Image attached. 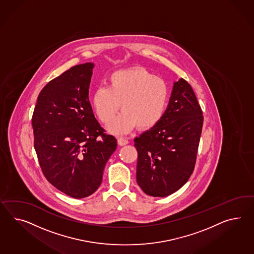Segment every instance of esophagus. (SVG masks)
I'll return each instance as SVG.
<instances>
[{"instance_id":"obj_1","label":"esophagus","mask_w":254,"mask_h":254,"mask_svg":"<svg viewBox=\"0 0 254 254\" xmlns=\"http://www.w3.org/2000/svg\"><path fill=\"white\" fill-rule=\"evenodd\" d=\"M118 142L120 146H125L128 143V140H127V138H126L124 136H119L118 138Z\"/></svg>"}]
</instances>
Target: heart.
<instances>
[{
  "label": "heart",
  "instance_id": "obj_1",
  "mask_svg": "<svg viewBox=\"0 0 254 254\" xmlns=\"http://www.w3.org/2000/svg\"><path fill=\"white\" fill-rule=\"evenodd\" d=\"M170 96L167 82L147 69L130 68L113 72L108 86L96 88L93 105L103 123H109L120 106L123 110L109 125L117 135L129 132L136 126L148 129L163 118Z\"/></svg>",
  "mask_w": 254,
  "mask_h": 254
}]
</instances>
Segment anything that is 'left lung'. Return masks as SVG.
Masks as SVG:
<instances>
[{
	"label": "left lung",
	"mask_w": 254,
	"mask_h": 254,
	"mask_svg": "<svg viewBox=\"0 0 254 254\" xmlns=\"http://www.w3.org/2000/svg\"><path fill=\"white\" fill-rule=\"evenodd\" d=\"M202 115L191 85L183 78L174 82L163 118L134 139L136 183L145 193L165 197L190 178L203 127Z\"/></svg>",
	"instance_id": "obj_1"
}]
</instances>
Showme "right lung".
<instances>
[{
	"label": "right lung",
	"instance_id": "add662e5",
	"mask_svg": "<svg viewBox=\"0 0 254 254\" xmlns=\"http://www.w3.org/2000/svg\"><path fill=\"white\" fill-rule=\"evenodd\" d=\"M93 63L76 65L50 81L33 113L34 147L47 180L73 198L99 187L105 164L118 146L94 118L89 101Z\"/></svg>",
	"mask_w": 254,
	"mask_h": 254
}]
</instances>
